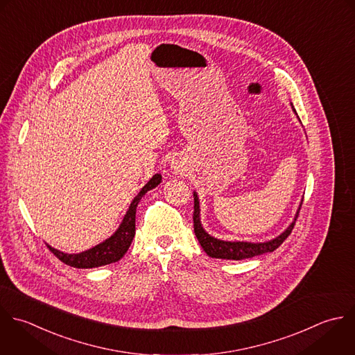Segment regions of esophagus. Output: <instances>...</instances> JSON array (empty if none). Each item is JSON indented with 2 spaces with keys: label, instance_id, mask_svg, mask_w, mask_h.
<instances>
[{
  "label": "esophagus",
  "instance_id": "1",
  "mask_svg": "<svg viewBox=\"0 0 355 355\" xmlns=\"http://www.w3.org/2000/svg\"><path fill=\"white\" fill-rule=\"evenodd\" d=\"M173 168H174V173H182V171H184L182 166H181V164H177V163L173 166Z\"/></svg>",
  "mask_w": 355,
  "mask_h": 355
}]
</instances>
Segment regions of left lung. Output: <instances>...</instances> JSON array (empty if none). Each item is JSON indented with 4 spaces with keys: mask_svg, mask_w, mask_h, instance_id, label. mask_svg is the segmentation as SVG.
<instances>
[{
    "mask_svg": "<svg viewBox=\"0 0 355 355\" xmlns=\"http://www.w3.org/2000/svg\"><path fill=\"white\" fill-rule=\"evenodd\" d=\"M292 105V103H291ZM292 109L296 113L293 105ZM299 117V116H297ZM193 200H195V210H193V230H195V235L200 243V246L203 248V250L207 253V256L213 257V259H223V260H243V259H252L254 256H260L264 253H271L275 249H278L284 241L291 235L296 218L299 216L302 203L295 214L293 221L291 223V225L278 236H275L271 241H266V242H248V241H223V239H217L214 236H211L209 232H206V230L202 225L200 221V202H199V196L198 193L193 191Z\"/></svg>",
    "mask_w": 355,
    "mask_h": 355,
    "instance_id": "obj_1",
    "label": "left lung"
}]
</instances>
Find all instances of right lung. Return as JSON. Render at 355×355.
<instances>
[{
	"instance_id": "obj_1",
	"label": "right lung",
	"mask_w": 355,
	"mask_h": 355,
	"mask_svg": "<svg viewBox=\"0 0 355 355\" xmlns=\"http://www.w3.org/2000/svg\"><path fill=\"white\" fill-rule=\"evenodd\" d=\"M160 182H162V174H155L145 184V187H142L139 193L132 199L125 216L123 217L121 224L114 231V234L109 236L106 241L101 242L99 245L76 254L63 253L49 245L46 246L62 263L74 268H96V267H102V266H107L119 261L127 253L132 242V238L135 235V213H137V206L139 200L148 191L156 188Z\"/></svg>"
}]
</instances>
